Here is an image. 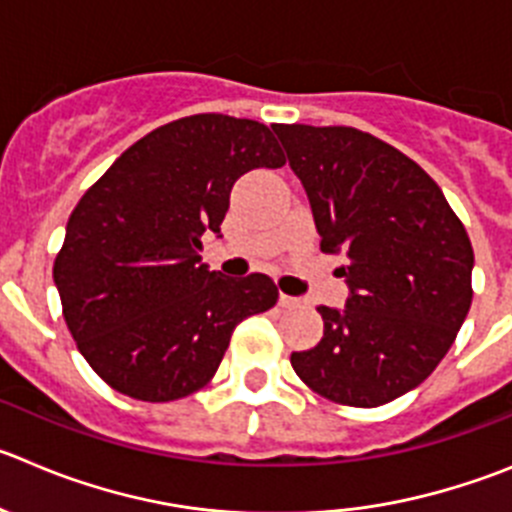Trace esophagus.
Segmentation results:
<instances>
[{"label":"esophagus","instance_id":"1","mask_svg":"<svg viewBox=\"0 0 512 512\" xmlns=\"http://www.w3.org/2000/svg\"><path fill=\"white\" fill-rule=\"evenodd\" d=\"M279 304L281 307H299V299L289 297V294H279Z\"/></svg>","mask_w":512,"mask_h":512}]
</instances>
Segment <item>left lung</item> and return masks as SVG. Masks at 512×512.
I'll return each instance as SVG.
<instances>
[{
    "label": "left lung",
    "mask_w": 512,
    "mask_h": 512,
    "mask_svg": "<svg viewBox=\"0 0 512 512\" xmlns=\"http://www.w3.org/2000/svg\"><path fill=\"white\" fill-rule=\"evenodd\" d=\"M271 129L348 284L345 309L317 307L325 335L292 353V368L320 396L363 409L414 391L470 312L475 253L464 225L414 159L365 131Z\"/></svg>",
    "instance_id": "obj_1"
}]
</instances>
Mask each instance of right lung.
I'll return each mask as SVG.
<instances>
[{
    "label": "right lung",
    "instance_id": "obj_1",
    "mask_svg": "<svg viewBox=\"0 0 512 512\" xmlns=\"http://www.w3.org/2000/svg\"><path fill=\"white\" fill-rule=\"evenodd\" d=\"M287 162L269 126L185 116L131 144L75 205L53 266L63 317L103 381L162 403L203 388L233 330L266 312V274L228 279L203 264L246 172Z\"/></svg>",
    "mask_w": 512,
    "mask_h": 512
}]
</instances>
